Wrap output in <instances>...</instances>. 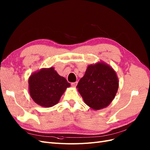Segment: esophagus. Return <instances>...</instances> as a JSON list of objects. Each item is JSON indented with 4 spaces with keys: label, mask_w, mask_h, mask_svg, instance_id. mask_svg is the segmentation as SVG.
<instances>
[{
    "label": "esophagus",
    "mask_w": 150,
    "mask_h": 150,
    "mask_svg": "<svg viewBox=\"0 0 150 150\" xmlns=\"http://www.w3.org/2000/svg\"><path fill=\"white\" fill-rule=\"evenodd\" d=\"M77 84H78V82H75V83H71V86H72V87H74V88H76V86H77Z\"/></svg>",
    "instance_id": "34e87169"
}]
</instances>
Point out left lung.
<instances>
[{"instance_id":"left-lung-1","label":"left lung","mask_w":150,"mask_h":150,"mask_svg":"<svg viewBox=\"0 0 150 150\" xmlns=\"http://www.w3.org/2000/svg\"><path fill=\"white\" fill-rule=\"evenodd\" d=\"M119 87L115 71L101 61L88 66L76 86L84 103L93 110L107 107L114 99Z\"/></svg>"}]
</instances>
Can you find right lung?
Segmentation results:
<instances>
[{
  "label": "right lung",
  "mask_w": 150,
  "mask_h": 150,
  "mask_svg": "<svg viewBox=\"0 0 150 150\" xmlns=\"http://www.w3.org/2000/svg\"><path fill=\"white\" fill-rule=\"evenodd\" d=\"M29 91L33 101L38 105L50 108L59 101L70 84L59 75L53 67L42 68L29 78Z\"/></svg>",
  "instance_id": "right-lung-1"
}]
</instances>
